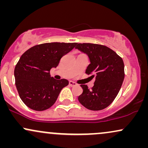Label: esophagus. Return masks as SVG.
Returning <instances> with one entry per match:
<instances>
[{
	"label": "esophagus",
	"instance_id": "obj_1",
	"mask_svg": "<svg viewBox=\"0 0 148 148\" xmlns=\"http://www.w3.org/2000/svg\"><path fill=\"white\" fill-rule=\"evenodd\" d=\"M69 86H72V87H73V86H76L77 84H76L75 82H73V81H69Z\"/></svg>",
	"mask_w": 148,
	"mask_h": 148
}]
</instances>
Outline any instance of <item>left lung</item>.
Listing matches in <instances>:
<instances>
[{"mask_svg": "<svg viewBox=\"0 0 148 148\" xmlns=\"http://www.w3.org/2000/svg\"><path fill=\"white\" fill-rule=\"evenodd\" d=\"M88 56L90 64L86 74L95 77L90 90L87 85H81L83 92L79 102L91 111L104 109L118 95L124 78L125 68L122 58L106 46L92 43H79L75 47Z\"/></svg>", "mask_w": 148, "mask_h": 148, "instance_id": "left-lung-1", "label": "left lung"}]
</instances>
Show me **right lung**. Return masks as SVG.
<instances>
[{"label": "right lung", "mask_w": 148, "mask_h": 148, "mask_svg": "<svg viewBox=\"0 0 148 148\" xmlns=\"http://www.w3.org/2000/svg\"><path fill=\"white\" fill-rule=\"evenodd\" d=\"M77 43L51 42L37 45L22 54L14 68L18 95L28 108L45 111L54 104L67 79L51 77L50 70L58 65L61 58Z\"/></svg>", "instance_id": "add662e5"}]
</instances>
